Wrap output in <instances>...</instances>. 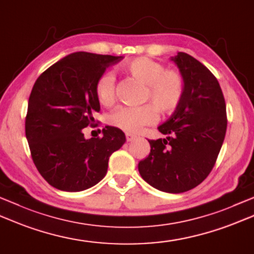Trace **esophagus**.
Returning <instances> with one entry per match:
<instances>
[{"instance_id":"esophagus-1","label":"esophagus","mask_w":254,"mask_h":254,"mask_svg":"<svg viewBox=\"0 0 254 254\" xmlns=\"http://www.w3.org/2000/svg\"><path fill=\"white\" fill-rule=\"evenodd\" d=\"M136 137V135H134V134H131V133H126V138H127V142H131V141H133L134 138Z\"/></svg>"}]
</instances>
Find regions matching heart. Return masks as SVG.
<instances>
[{
	"instance_id": "obj_1",
	"label": "heart",
	"mask_w": 254,
	"mask_h": 254,
	"mask_svg": "<svg viewBox=\"0 0 254 254\" xmlns=\"http://www.w3.org/2000/svg\"><path fill=\"white\" fill-rule=\"evenodd\" d=\"M120 70L144 86L138 107H119L108 118L112 127L127 133H136L155 122L157 112L170 114L180 106L185 92V80L176 69H166L164 64L146 57H136L123 63ZM94 94L101 106L109 107L116 100V86L111 73H103L94 83Z\"/></svg>"
}]
</instances>
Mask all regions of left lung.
<instances>
[{
    "mask_svg": "<svg viewBox=\"0 0 254 254\" xmlns=\"http://www.w3.org/2000/svg\"><path fill=\"white\" fill-rule=\"evenodd\" d=\"M185 80L172 117L158 127L165 138L148 140L151 152L138 163L144 181L158 190L180 193L199 185L215 166L227 131V111L217 78L190 55L171 58Z\"/></svg>",
    "mask_w": 254,
    "mask_h": 254,
    "instance_id": "left-lung-1",
    "label": "left lung"
}]
</instances>
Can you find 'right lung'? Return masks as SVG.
<instances>
[{"mask_svg":"<svg viewBox=\"0 0 254 254\" xmlns=\"http://www.w3.org/2000/svg\"><path fill=\"white\" fill-rule=\"evenodd\" d=\"M122 56L78 52L46 69L35 81L25 119V133L39 174L64 191L88 190L106 176L108 162L126 135L107 126L102 137L86 140L82 128L96 123L100 103L94 83Z\"/></svg>","mask_w":254,"mask_h":254,"instance_id":"add662e5","label":"right lung"}]
</instances>
